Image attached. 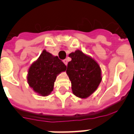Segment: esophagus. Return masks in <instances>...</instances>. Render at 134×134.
Here are the masks:
<instances>
[{
  "label": "esophagus",
  "instance_id": "1",
  "mask_svg": "<svg viewBox=\"0 0 134 134\" xmlns=\"http://www.w3.org/2000/svg\"><path fill=\"white\" fill-rule=\"evenodd\" d=\"M63 63H65V65H67V63H68V60H67V59H65V60H63Z\"/></svg>",
  "mask_w": 134,
  "mask_h": 134
}]
</instances>
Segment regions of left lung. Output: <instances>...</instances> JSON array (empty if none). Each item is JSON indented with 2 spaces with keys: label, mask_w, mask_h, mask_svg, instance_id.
<instances>
[{
  "label": "left lung",
  "mask_w": 134,
  "mask_h": 134,
  "mask_svg": "<svg viewBox=\"0 0 134 134\" xmlns=\"http://www.w3.org/2000/svg\"><path fill=\"white\" fill-rule=\"evenodd\" d=\"M69 56L71 60L68 63L66 72L71 81L72 92L78 97L87 98L102 81L101 68L94 59L79 50Z\"/></svg>",
  "instance_id": "obj_1"
}]
</instances>
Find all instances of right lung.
Listing matches in <instances>:
<instances>
[{
  "instance_id": "right-lung-1",
  "label": "right lung",
  "mask_w": 134,
  "mask_h": 134,
  "mask_svg": "<svg viewBox=\"0 0 134 134\" xmlns=\"http://www.w3.org/2000/svg\"><path fill=\"white\" fill-rule=\"evenodd\" d=\"M67 66L58 56L44 50L29 68L28 83L35 92L47 96L53 90L57 75L66 70Z\"/></svg>"
}]
</instances>
